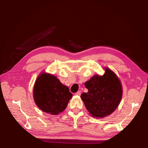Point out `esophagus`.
Here are the masks:
<instances>
[{
  "instance_id": "1",
  "label": "esophagus",
  "mask_w": 148,
  "mask_h": 148,
  "mask_svg": "<svg viewBox=\"0 0 148 148\" xmlns=\"http://www.w3.org/2000/svg\"><path fill=\"white\" fill-rule=\"evenodd\" d=\"M81 91H78V92H76L75 93V95H77V96H80V95H81Z\"/></svg>"
}]
</instances>
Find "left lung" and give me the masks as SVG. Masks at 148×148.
Instances as JSON below:
<instances>
[{
    "instance_id": "left-lung-1",
    "label": "left lung",
    "mask_w": 148,
    "mask_h": 148,
    "mask_svg": "<svg viewBox=\"0 0 148 148\" xmlns=\"http://www.w3.org/2000/svg\"><path fill=\"white\" fill-rule=\"evenodd\" d=\"M88 92L81 98L92 117L102 118L109 115L117 108L122 96L120 79L112 71L105 69V73L93 77L84 83Z\"/></svg>"
}]
</instances>
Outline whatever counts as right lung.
I'll return each mask as SVG.
<instances>
[{
  "instance_id": "right-lung-1",
  "label": "right lung",
  "mask_w": 148,
  "mask_h": 148,
  "mask_svg": "<svg viewBox=\"0 0 148 148\" xmlns=\"http://www.w3.org/2000/svg\"><path fill=\"white\" fill-rule=\"evenodd\" d=\"M33 97L36 104L44 112L58 115L66 109L72 94L55 76L42 73L36 80Z\"/></svg>"
}]
</instances>
